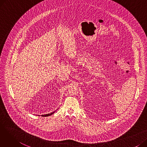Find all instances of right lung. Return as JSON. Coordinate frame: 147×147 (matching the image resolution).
<instances>
[{"label":"right lung","mask_w":147,"mask_h":147,"mask_svg":"<svg viewBox=\"0 0 147 147\" xmlns=\"http://www.w3.org/2000/svg\"><path fill=\"white\" fill-rule=\"evenodd\" d=\"M54 113H55V111L54 112H52V113H50V114H45V115H42V116H43V117H47V116H49V115H52V114H53Z\"/></svg>","instance_id":"right-lung-1"}]
</instances>
